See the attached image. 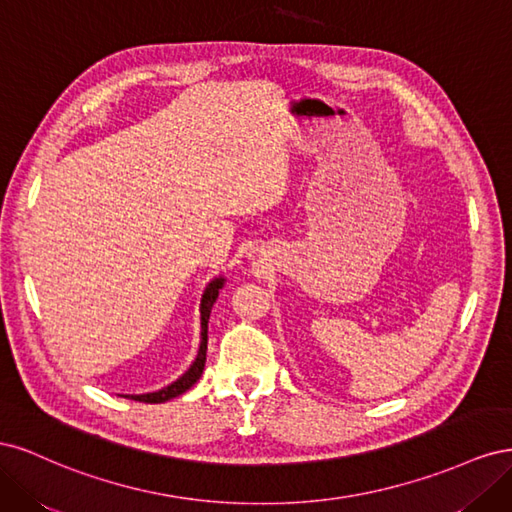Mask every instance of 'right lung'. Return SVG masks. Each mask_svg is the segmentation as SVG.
I'll list each match as a JSON object with an SVG mask.
<instances>
[{
	"label": "right lung",
	"mask_w": 512,
	"mask_h": 512,
	"mask_svg": "<svg viewBox=\"0 0 512 512\" xmlns=\"http://www.w3.org/2000/svg\"><path fill=\"white\" fill-rule=\"evenodd\" d=\"M224 286V280L220 277V280H213L205 294H203V301H200V348H198V356L196 361L192 363V367L185 371V374L173 382L170 386H166V389L158 391V393H147V395H126L128 399H134V401H143V404H164V401L173 399V397H179L181 393H185L188 389H192V386L196 384V380L200 378V374H203L205 369V361H207V324H209V314H211V307L215 303V299H218L220 294V288Z\"/></svg>",
	"instance_id": "1"
}]
</instances>
